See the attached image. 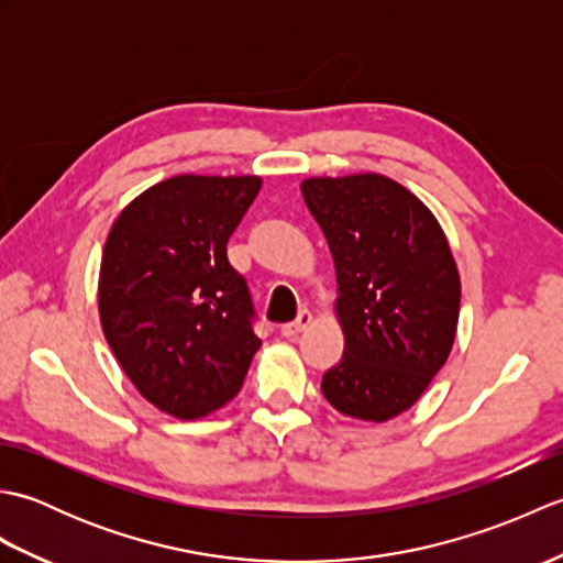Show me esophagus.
Wrapping results in <instances>:
<instances>
[{
  "instance_id": "1",
  "label": "esophagus",
  "mask_w": 563,
  "mask_h": 563,
  "mask_svg": "<svg viewBox=\"0 0 563 563\" xmlns=\"http://www.w3.org/2000/svg\"><path fill=\"white\" fill-rule=\"evenodd\" d=\"M312 324V314L307 312V309H302L300 314H297V319L295 321H290V324H283V329H280V333L285 339H295V336H300V333Z\"/></svg>"
}]
</instances>
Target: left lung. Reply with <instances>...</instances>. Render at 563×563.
<instances>
[{
	"instance_id": "left-lung-1",
	"label": "left lung",
	"mask_w": 563,
	"mask_h": 563,
	"mask_svg": "<svg viewBox=\"0 0 563 563\" xmlns=\"http://www.w3.org/2000/svg\"><path fill=\"white\" fill-rule=\"evenodd\" d=\"M300 188L336 266L345 336L321 391L343 416L389 421L411 409L452 351L462 288L448 236L387 176H314Z\"/></svg>"
}]
</instances>
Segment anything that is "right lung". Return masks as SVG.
Returning a JSON list of instances; mask_svg holds the SVG:
<instances>
[{
  "label": "right lung",
  "instance_id": "obj_1",
  "mask_svg": "<svg viewBox=\"0 0 563 563\" xmlns=\"http://www.w3.org/2000/svg\"><path fill=\"white\" fill-rule=\"evenodd\" d=\"M258 176L181 174L118 214L99 273L115 361L159 411L194 421L242 389L261 349L246 280L227 258Z\"/></svg>",
  "mask_w": 563,
  "mask_h": 563
}]
</instances>
